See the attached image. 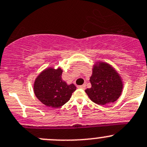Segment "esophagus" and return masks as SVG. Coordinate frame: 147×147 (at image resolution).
<instances>
[{
  "label": "esophagus",
  "instance_id": "obj_1",
  "mask_svg": "<svg viewBox=\"0 0 147 147\" xmlns=\"http://www.w3.org/2000/svg\"><path fill=\"white\" fill-rule=\"evenodd\" d=\"M78 87L79 89H86V85L85 84H83V85H81V86H78Z\"/></svg>",
  "mask_w": 147,
  "mask_h": 147
}]
</instances>
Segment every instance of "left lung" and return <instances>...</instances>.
<instances>
[{"mask_svg": "<svg viewBox=\"0 0 147 147\" xmlns=\"http://www.w3.org/2000/svg\"><path fill=\"white\" fill-rule=\"evenodd\" d=\"M90 82L92 87L85 92L92 101L101 106L115 102L123 89L120 77L107 63H99L98 67L94 66Z\"/></svg>", "mask_w": 147, "mask_h": 147, "instance_id": "obj_1", "label": "left lung"}]
</instances>
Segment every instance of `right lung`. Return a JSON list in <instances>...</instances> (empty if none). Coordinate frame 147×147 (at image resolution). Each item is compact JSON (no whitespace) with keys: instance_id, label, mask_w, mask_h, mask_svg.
Segmentation results:
<instances>
[{"instance_id":"add662e5","label":"right lung","mask_w":147,"mask_h":147,"mask_svg":"<svg viewBox=\"0 0 147 147\" xmlns=\"http://www.w3.org/2000/svg\"><path fill=\"white\" fill-rule=\"evenodd\" d=\"M62 72L61 68L46 69L35 80L34 84L35 95L46 106L61 107L69 101L72 94L76 90L74 84L67 85L62 80Z\"/></svg>"}]
</instances>
